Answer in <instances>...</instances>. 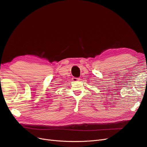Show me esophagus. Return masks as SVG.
<instances>
[{
  "label": "esophagus",
  "mask_w": 147,
  "mask_h": 147,
  "mask_svg": "<svg viewBox=\"0 0 147 147\" xmlns=\"http://www.w3.org/2000/svg\"><path fill=\"white\" fill-rule=\"evenodd\" d=\"M72 80L74 81V82H76V81H79L80 79L79 78H73L72 79Z\"/></svg>",
  "instance_id": "1"
}]
</instances>
